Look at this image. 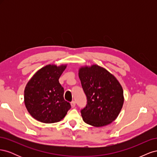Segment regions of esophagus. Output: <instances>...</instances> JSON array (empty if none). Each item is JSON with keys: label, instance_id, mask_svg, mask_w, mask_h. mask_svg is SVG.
Here are the masks:
<instances>
[{"label": "esophagus", "instance_id": "esophagus-1", "mask_svg": "<svg viewBox=\"0 0 157 157\" xmlns=\"http://www.w3.org/2000/svg\"><path fill=\"white\" fill-rule=\"evenodd\" d=\"M75 105H76V103L74 101L71 103V107H72V108H74L75 107Z\"/></svg>", "mask_w": 157, "mask_h": 157}]
</instances>
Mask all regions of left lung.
Returning <instances> with one entry per match:
<instances>
[{
	"mask_svg": "<svg viewBox=\"0 0 157 157\" xmlns=\"http://www.w3.org/2000/svg\"><path fill=\"white\" fill-rule=\"evenodd\" d=\"M78 77L87 97L86 106L81 110L82 119L95 127L105 126L115 121L124 103L123 89L110 72L96 64L82 66Z\"/></svg>",
	"mask_w": 157,
	"mask_h": 157,
	"instance_id": "left-lung-1",
	"label": "left lung"
}]
</instances>
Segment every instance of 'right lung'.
<instances>
[{"mask_svg":"<svg viewBox=\"0 0 157 157\" xmlns=\"http://www.w3.org/2000/svg\"><path fill=\"white\" fill-rule=\"evenodd\" d=\"M67 64H49L42 67L28 81L24 103L29 113L38 121L50 124L61 121L71 108L65 101L64 90L59 82Z\"/></svg>","mask_w":157,"mask_h":157,"instance_id":"right-lung-1","label":"right lung"}]
</instances>
